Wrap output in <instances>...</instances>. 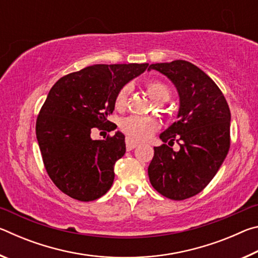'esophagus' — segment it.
<instances>
[{
  "label": "esophagus",
  "mask_w": 258,
  "mask_h": 258,
  "mask_svg": "<svg viewBox=\"0 0 258 258\" xmlns=\"http://www.w3.org/2000/svg\"><path fill=\"white\" fill-rule=\"evenodd\" d=\"M138 145H139V143H138V142H135V141H133L132 139H130V138L126 139V149H127L128 151L133 150L134 148H137V147H138Z\"/></svg>",
  "instance_id": "esophagus-1"
}]
</instances>
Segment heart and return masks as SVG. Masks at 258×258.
<instances>
[{
  "label": "heart",
  "instance_id": "1",
  "mask_svg": "<svg viewBox=\"0 0 258 258\" xmlns=\"http://www.w3.org/2000/svg\"><path fill=\"white\" fill-rule=\"evenodd\" d=\"M147 91L149 93L150 98L155 102L167 101L169 99L168 87L164 84L163 82L152 80L147 83ZM130 94V86H124L119 90V92L116 95L115 106L117 109H124L126 103H127ZM159 128L158 121L151 118H141V117H128L120 123V130L127 135L130 139L138 140V141H143V140L149 139L157 130Z\"/></svg>",
  "mask_w": 258,
  "mask_h": 258
}]
</instances>
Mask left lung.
I'll return each instance as SVG.
<instances>
[{
    "instance_id": "obj_1",
    "label": "left lung",
    "mask_w": 258,
    "mask_h": 258,
    "mask_svg": "<svg viewBox=\"0 0 258 258\" xmlns=\"http://www.w3.org/2000/svg\"><path fill=\"white\" fill-rule=\"evenodd\" d=\"M175 85L180 103L177 120L159 138L167 145L155 147L148 167L151 185L165 197L184 200L199 194L215 176L230 148L231 113L218 86L202 69L185 60L152 63Z\"/></svg>"
}]
</instances>
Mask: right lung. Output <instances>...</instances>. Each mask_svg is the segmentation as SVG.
Returning a JSON list of instances; mask_svg holds the SVG:
<instances>
[{
    "label": "right lung",
    "instance_id": "obj_1",
    "mask_svg": "<svg viewBox=\"0 0 258 258\" xmlns=\"http://www.w3.org/2000/svg\"><path fill=\"white\" fill-rule=\"evenodd\" d=\"M149 63L93 64L61 77L52 86L36 120V138L47 174L69 197L92 202L110 189L116 161L125 155L117 131L93 140V127L110 124L116 95Z\"/></svg>",
    "mask_w": 258,
    "mask_h": 258
}]
</instances>
